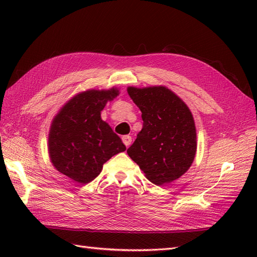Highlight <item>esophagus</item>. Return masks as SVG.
<instances>
[{"label": "esophagus", "mask_w": 257, "mask_h": 257, "mask_svg": "<svg viewBox=\"0 0 257 257\" xmlns=\"http://www.w3.org/2000/svg\"><path fill=\"white\" fill-rule=\"evenodd\" d=\"M122 142L126 147H130V145L132 144V137L130 135H124L122 136Z\"/></svg>", "instance_id": "obj_1"}]
</instances>
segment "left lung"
<instances>
[{
    "label": "left lung",
    "instance_id": "8db88e82",
    "mask_svg": "<svg viewBox=\"0 0 257 257\" xmlns=\"http://www.w3.org/2000/svg\"><path fill=\"white\" fill-rule=\"evenodd\" d=\"M142 111L144 125L127 149L148 180L170 183L188 172L197 149L196 127L190 108L164 85L127 87Z\"/></svg>",
    "mask_w": 257,
    "mask_h": 257
}]
</instances>
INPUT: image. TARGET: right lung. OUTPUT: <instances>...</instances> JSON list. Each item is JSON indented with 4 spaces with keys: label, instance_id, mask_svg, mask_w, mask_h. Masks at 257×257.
Segmentation results:
<instances>
[{
    "label": "right lung",
    "instance_id": "add662e5",
    "mask_svg": "<svg viewBox=\"0 0 257 257\" xmlns=\"http://www.w3.org/2000/svg\"><path fill=\"white\" fill-rule=\"evenodd\" d=\"M119 89L87 90L62 106L48 136L49 158L58 172L73 181L87 184L99 175L113 155L126 150L121 138L100 118L107 102Z\"/></svg>",
    "mask_w": 257,
    "mask_h": 257
}]
</instances>
